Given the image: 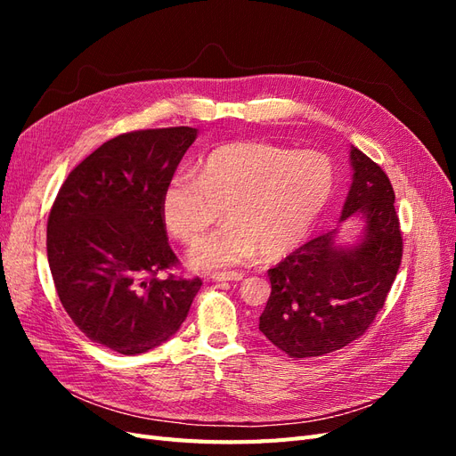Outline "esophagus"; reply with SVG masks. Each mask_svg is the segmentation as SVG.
I'll list each match as a JSON object with an SVG mask.
<instances>
[{
	"label": "esophagus",
	"mask_w": 456,
	"mask_h": 456,
	"mask_svg": "<svg viewBox=\"0 0 456 456\" xmlns=\"http://www.w3.org/2000/svg\"><path fill=\"white\" fill-rule=\"evenodd\" d=\"M211 278H213V281H241L243 273L241 272H215Z\"/></svg>",
	"instance_id": "obj_1"
}]
</instances>
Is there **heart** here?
Returning a JSON list of instances; mask_svg holds the SVG:
<instances>
[{"mask_svg":"<svg viewBox=\"0 0 456 456\" xmlns=\"http://www.w3.org/2000/svg\"><path fill=\"white\" fill-rule=\"evenodd\" d=\"M333 188V163L320 151L238 141L209 151L198 175L176 171L163 190L161 211L176 240L194 243L223 209L228 223L190 253L191 266L215 270L243 265L256 251L265 260L295 251Z\"/></svg>","mask_w":456,"mask_h":456,"instance_id":"b5f03b06","label":"heart"}]
</instances>
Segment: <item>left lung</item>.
<instances>
[{"label":"left lung","instance_id":"1","mask_svg":"<svg viewBox=\"0 0 456 456\" xmlns=\"http://www.w3.org/2000/svg\"><path fill=\"white\" fill-rule=\"evenodd\" d=\"M354 183L340 223L365 220L363 238L337 247L327 232L268 270L272 293L258 329L289 357H317L348 346L375 322L403 256L394 188L380 165L352 146Z\"/></svg>","mask_w":456,"mask_h":456}]
</instances>
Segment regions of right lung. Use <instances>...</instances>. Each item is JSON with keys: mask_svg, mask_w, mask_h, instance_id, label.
<instances>
[{"mask_svg": "<svg viewBox=\"0 0 456 456\" xmlns=\"http://www.w3.org/2000/svg\"><path fill=\"white\" fill-rule=\"evenodd\" d=\"M194 127L123 133L66 176L47 220L54 289L76 327L123 355L144 354L186 320L201 280L159 278L178 266L163 190Z\"/></svg>", "mask_w": 456, "mask_h": 456, "instance_id": "right-lung-1", "label": "right lung"}]
</instances>
